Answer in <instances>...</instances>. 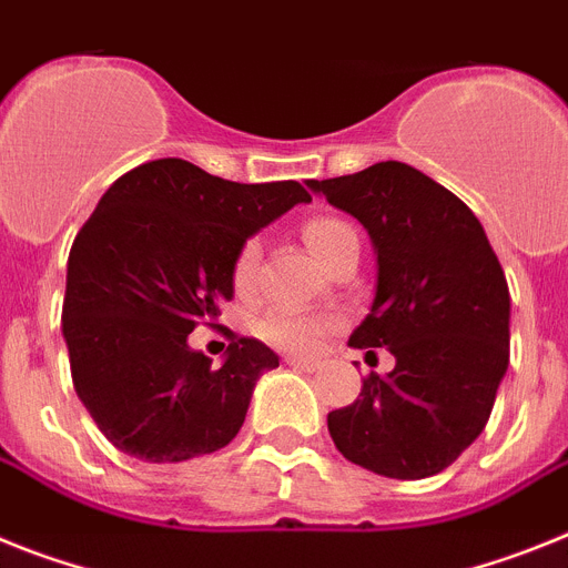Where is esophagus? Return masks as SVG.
I'll use <instances>...</instances> for the list:
<instances>
[{"mask_svg":"<svg viewBox=\"0 0 568 568\" xmlns=\"http://www.w3.org/2000/svg\"><path fill=\"white\" fill-rule=\"evenodd\" d=\"M287 365L295 367V371H304V373L318 371V362H313V358H302V356H287Z\"/></svg>","mask_w":568,"mask_h":568,"instance_id":"esophagus-1","label":"esophagus"}]
</instances>
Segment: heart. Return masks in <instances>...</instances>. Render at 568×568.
Instances as JSON below:
<instances>
[{"label": "heart", "mask_w": 568, "mask_h": 568, "mask_svg": "<svg viewBox=\"0 0 568 568\" xmlns=\"http://www.w3.org/2000/svg\"><path fill=\"white\" fill-rule=\"evenodd\" d=\"M351 224H344L338 217L318 215L310 217L307 224L302 226V237L307 250L316 255L322 264L331 261L333 252L338 250L344 237L351 235ZM258 261H261V244L258 237H246L241 250L235 252V261H232V287L235 293L246 295L255 284V275H258ZM331 318L313 316V313H302V310H270L258 318V333L275 347H284V351L295 353H313L322 344L324 333L331 331Z\"/></svg>", "instance_id": "obj_1"}]
</instances>
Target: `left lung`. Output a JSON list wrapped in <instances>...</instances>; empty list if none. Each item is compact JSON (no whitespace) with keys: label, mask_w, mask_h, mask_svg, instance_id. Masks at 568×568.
Instances as JSON below:
<instances>
[{"label":"left lung","mask_w":568,"mask_h":568,"mask_svg":"<svg viewBox=\"0 0 568 568\" xmlns=\"http://www.w3.org/2000/svg\"><path fill=\"white\" fill-rule=\"evenodd\" d=\"M307 186L351 212L376 250V295L351 347L396 358L387 376L362 382L353 405L327 414L333 443L382 477H434L483 434L506 376V273L477 215L408 163Z\"/></svg>","instance_id":"left-lung-1"}]
</instances>
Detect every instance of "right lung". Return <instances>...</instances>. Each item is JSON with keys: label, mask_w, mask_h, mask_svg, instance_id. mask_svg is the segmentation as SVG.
<instances>
[{"label": "right lung", "mask_w": 568, "mask_h": 568, "mask_svg": "<svg viewBox=\"0 0 568 568\" xmlns=\"http://www.w3.org/2000/svg\"><path fill=\"white\" fill-rule=\"evenodd\" d=\"M307 201L302 183L224 181L181 158L111 183L68 255L62 336L77 396L114 448L183 463L235 439L278 356L230 336L215 367L186 338L215 327L246 237Z\"/></svg>", "instance_id": "1"}]
</instances>
